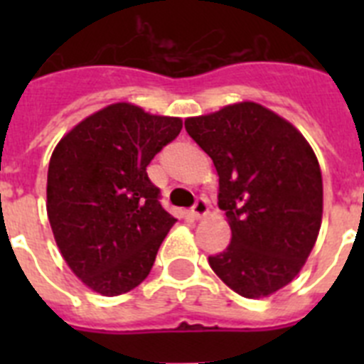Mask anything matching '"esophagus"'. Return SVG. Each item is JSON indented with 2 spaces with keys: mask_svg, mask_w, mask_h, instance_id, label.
Here are the masks:
<instances>
[{
  "mask_svg": "<svg viewBox=\"0 0 364 364\" xmlns=\"http://www.w3.org/2000/svg\"><path fill=\"white\" fill-rule=\"evenodd\" d=\"M191 215L197 218V220L204 218L205 215H208V202H205L204 198H198V200L195 202V205L191 208Z\"/></svg>",
  "mask_w": 364,
  "mask_h": 364,
  "instance_id": "1",
  "label": "esophagus"
}]
</instances>
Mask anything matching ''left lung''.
I'll return each instance as SVG.
<instances>
[{"label": "left lung", "instance_id": "1", "mask_svg": "<svg viewBox=\"0 0 364 364\" xmlns=\"http://www.w3.org/2000/svg\"><path fill=\"white\" fill-rule=\"evenodd\" d=\"M186 131L218 175V208L230 246L210 257L224 284L260 299L290 284L317 240L323 175L301 131L255 102L186 118Z\"/></svg>", "mask_w": 364, "mask_h": 364}]
</instances>
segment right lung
Listing matches in <instances>:
<instances>
[{"instance_id":"1","label":"right lung","mask_w":364,"mask_h":364,"mask_svg":"<svg viewBox=\"0 0 364 364\" xmlns=\"http://www.w3.org/2000/svg\"><path fill=\"white\" fill-rule=\"evenodd\" d=\"M180 129V118L118 102L54 147L47 217L70 272L96 294H127L149 275L176 218L160 205L146 167Z\"/></svg>"}]
</instances>
